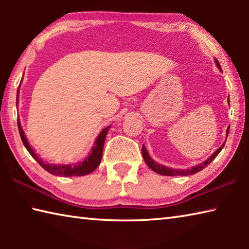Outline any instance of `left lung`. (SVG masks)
I'll use <instances>...</instances> for the list:
<instances>
[{
	"label": "left lung",
	"instance_id": "left-lung-1",
	"mask_svg": "<svg viewBox=\"0 0 249 249\" xmlns=\"http://www.w3.org/2000/svg\"><path fill=\"white\" fill-rule=\"evenodd\" d=\"M215 65L218 69L221 70V66L218 64V61L215 59ZM230 103V98L227 99ZM229 130L230 127L227 128L226 130V136L229 135ZM226 142V141H225ZM225 142H223V145L220 147V148H217L215 151H214V154H212L210 156V157L205 160L204 162L199 163V165H196L195 167L190 168V169H174V168H169L167 166H163V165H160V163L156 162L155 160L150 157L148 151H147L146 147L142 145V158H144L145 162L147 163V166H148L151 170H154L155 172H157L159 175H162V176H170V177H175V176H189V175H195L196 172L201 171L202 169H204V168L211 163V161H213L214 159H215L216 156L220 154V151L223 149V147H224Z\"/></svg>",
	"mask_w": 249,
	"mask_h": 249
}]
</instances>
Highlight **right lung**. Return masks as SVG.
Masks as SVG:
<instances>
[{
	"label": "right lung",
	"instance_id": "right-lung-1",
	"mask_svg": "<svg viewBox=\"0 0 249 249\" xmlns=\"http://www.w3.org/2000/svg\"><path fill=\"white\" fill-rule=\"evenodd\" d=\"M18 92H19V87L18 89V96H16V107L18 105ZM18 132L20 135V138H22V142L25 146V148L28 150V153L32 155V157L35 159L46 171H48L49 174L54 175V176H62V177L86 176V175L91 174L92 171H94L96 168L99 167L101 159H102L105 137H107L108 129L111 127V125H109L107 127H105L101 130L100 134L98 135V137H96V140L93 142V146H92L89 155H88L82 161L69 163V165H56V163L46 162L43 159L38 157V155L36 154L35 149L33 148L27 141L26 135H25L24 130L22 128V125H20L19 119H18Z\"/></svg>",
	"mask_w": 249,
	"mask_h": 249
}]
</instances>
